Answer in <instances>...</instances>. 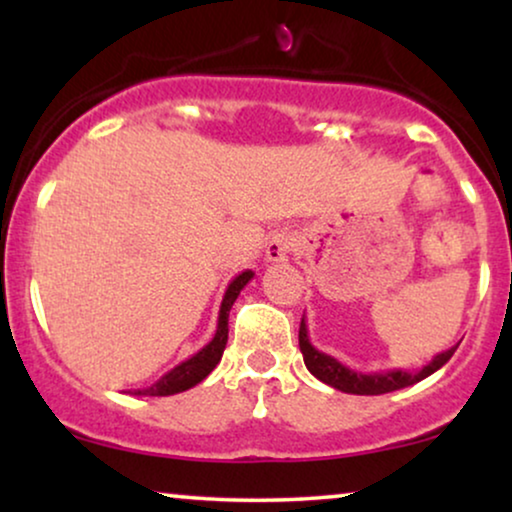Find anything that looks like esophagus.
Returning <instances> with one entry per match:
<instances>
[{
	"instance_id": "34e87169",
	"label": "esophagus",
	"mask_w": 512,
	"mask_h": 512,
	"mask_svg": "<svg viewBox=\"0 0 512 512\" xmlns=\"http://www.w3.org/2000/svg\"><path fill=\"white\" fill-rule=\"evenodd\" d=\"M291 247H293L291 233H286V230H277V233L268 240V244H265V258H268L270 263L289 261Z\"/></svg>"
}]
</instances>
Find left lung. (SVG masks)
I'll return each mask as SVG.
<instances>
[{
  "label": "left lung",
  "mask_w": 512,
  "mask_h": 512,
  "mask_svg": "<svg viewBox=\"0 0 512 512\" xmlns=\"http://www.w3.org/2000/svg\"><path fill=\"white\" fill-rule=\"evenodd\" d=\"M298 345L300 352H303V361L310 373L321 380L328 387L345 391V394H359V396H380V394H389V391L396 389H405L410 384L422 382L424 377H429L445 366L447 361L452 359L454 349L450 347L447 352L433 356L431 363H426L422 370L417 373H405V370H387V373H356V370L342 366L338 359L328 356L324 352H319L317 347L310 342V335H307V324H305V314L303 321H300V331H298Z\"/></svg>",
  "instance_id": "1"
}]
</instances>
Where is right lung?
I'll return each mask as SVG.
<instances>
[{
  "mask_svg": "<svg viewBox=\"0 0 512 512\" xmlns=\"http://www.w3.org/2000/svg\"><path fill=\"white\" fill-rule=\"evenodd\" d=\"M251 277H254V272L244 270L242 275H237L233 282L228 284V289H226V293H223V300H221L219 324H216L214 338L209 340L198 354H193L191 359L181 361L179 366H174L170 373H165L158 382H153L151 387L135 389V391H130V394L132 396H172V394H181V391L191 389V387H195V384H200L202 380H205V377L216 368V363L221 361L223 349H226L230 307H233V303L237 300V296H240V291L244 289V286L251 282Z\"/></svg>",
  "mask_w": 512,
  "mask_h": 512,
  "instance_id": "add662e5",
  "label": "right lung"
}]
</instances>
